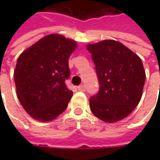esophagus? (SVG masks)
<instances>
[{
  "label": "esophagus",
  "instance_id": "1",
  "mask_svg": "<svg viewBox=\"0 0 160 160\" xmlns=\"http://www.w3.org/2000/svg\"><path fill=\"white\" fill-rule=\"evenodd\" d=\"M77 89H78V91L83 92V91H85V85L84 84H81V85L77 86Z\"/></svg>",
  "mask_w": 160,
  "mask_h": 160
}]
</instances>
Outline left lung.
Masks as SVG:
<instances>
[{"mask_svg": "<svg viewBox=\"0 0 160 160\" xmlns=\"http://www.w3.org/2000/svg\"><path fill=\"white\" fill-rule=\"evenodd\" d=\"M95 64L100 90L90 99L93 115L114 123L126 118L142 95L145 71L138 55L119 42L104 40L87 44Z\"/></svg>", "mask_w": 160, "mask_h": 160, "instance_id": "8db88e82", "label": "left lung"}]
</instances>
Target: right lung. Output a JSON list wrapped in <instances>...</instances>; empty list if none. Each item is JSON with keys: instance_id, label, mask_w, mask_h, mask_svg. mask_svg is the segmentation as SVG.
Returning a JSON list of instances; mask_svg holds the SVG:
<instances>
[{"instance_id": "right-lung-1", "label": "right lung", "mask_w": 160, "mask_h": 160, "mask_svg": "<svg viewBox=\"0 0 160 160\" xmlns=\"http://www.w3.org/2000/svg\"><path fill=\"white\" fill-rule=\"evenodd\" d=\"M77 46L76 41L52 34L18 58L14 71L18 98L34 119L52 121L68 107L73 92L65 81L70 77L68 58Z\"/></svg>"}]
</instances>
